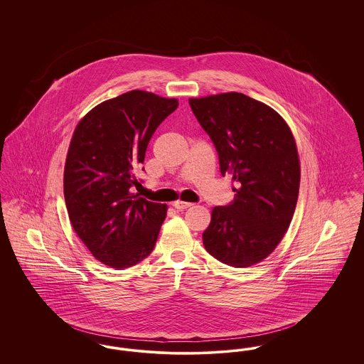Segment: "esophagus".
Here are the masks:
<instances>
[{
	"label": "esophagus",
	"mask_w": 364,
	"mask_h": 364,
	"mask_svg": "<svg viewBox=\"0 0 364 364\" xmlns=\"http://www.w3.org/2000/svg\"><path fill=\"white\" fill-rule=\"evenodd\" d=\"M172 206L174 208H177V210H184V208H188L192 206V203H188V202H183V200H176L172 203Z\"/></svg>",
	"instance_id": "34e87169"
}]
</instances>
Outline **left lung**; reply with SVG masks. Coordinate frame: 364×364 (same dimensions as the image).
Segmentation results:
<instances>
[{"label":"left lung","instance_id":"1","mask_svg":"<svg viewBox=\"0 0 364 364\" xmlns=\"http://www.w3.org/2000/svg\"><path fill=\"white\" fill-rule=\"evenodd\" d=\"M190 106L221 174L236 183L233 202L211 210L205 248L225 264L250 267L276 250L294 217L300 161L292 131L273 107L242 92L190 98Z\"/></svg>","mask_w":364,"mask_h":364}]
</instances>
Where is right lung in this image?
<instances>
[{"label":"right lung","mask_w":364,"mask_h":364,"mask_svg":"<svg viewBox=\"0 0 364 364\" xmlns=\"http://www.w3.org/2000/svg\"><path fill=\"white\" fill-rule=\"evenodd\" d=\"M176 98L132 90L92 107L77 122L64 168L70 225L92 257L122 270L154 250L168 206L131 192L158 125Z\"/></svg>","instance_id":"add662e5"}]
</instances>
